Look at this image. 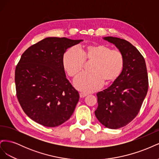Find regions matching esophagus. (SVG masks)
<instances>
[{
	"instance_id": "1",
	"label": "esophagus",
	"mask_w": 159,
	"mask_h": 159,
	"mask_svg": "<svg viewBox=\"0 0 159 159\" xmlns=\"http://www.w3.org/2000/svg\"><path fill=\"white\" fill-rule=\"evenodd\" d=\"M86 96H87V94H86V93H80V97L81 98H84L86 97Z\"/></svg>"
}]
</instances>
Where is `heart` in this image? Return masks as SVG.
I'll return each instance as SVG.
<instances>
[{
	"instance_id": "1",
	"label": "heart",
	"mask_w": 159,
	"mask_h": 159,
	"mask_svg": "<svg viewBox=\"0 0 159 159\" xmlns=\"http://www.w3.org/2000/svg\"><path fill=\"white\" fill-rule=\"evenodd\" d=\"M85 61L91 62L90 73L83 74L74 81V85L83 92H93L99 89L103 82L113 83L122 74L125 66V57L121 51L112 50L102 44H89L80 52L70 48L64 54L62 64L66 74L75 78L83 70Z\"/></svg>"
}]
</instances>
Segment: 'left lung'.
Instances as JSON below:
<instances>
[{
    "label": "left lung",
    "instance_id": "8db88e82",
    "mask_svg": "<svg viewBox=\"0 0 159 159\" xmlns=\"http://www.w3.org/2000/svg\"><path fill=\"white\" fill-rule=\"evenodd\" d=\"M103 39L123 52L125 66L111 85L97 93L95 115L105 127L116 129L127 125L139 113L147 93L148 74L143 56L129 42L112 36Z\"/></svg>",
    "mask_w": 159,
    "mask_h": 159
}]
</instances>
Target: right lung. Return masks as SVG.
Returning a JSON list of instances; mask_svg holds the SVG:
<instances>
[{
	"instance_id": "1",
	"label": "right lung",
	"mask_w": 159,
	"mask_h": 159,
	"mask_svg": "<svg viewBox=\"0 0 159 159\" xmlns=\"http://www.w3.org/2000/svg\"><path fill=\"white\" fill-rule=\"evenodd\" d=\"M81 41L46 38L22 54L15 70L16 96L33 121L54 127L73 114L80 95L66 78L62 59L67 49Z\"/></svg>"
}]
</instances>
